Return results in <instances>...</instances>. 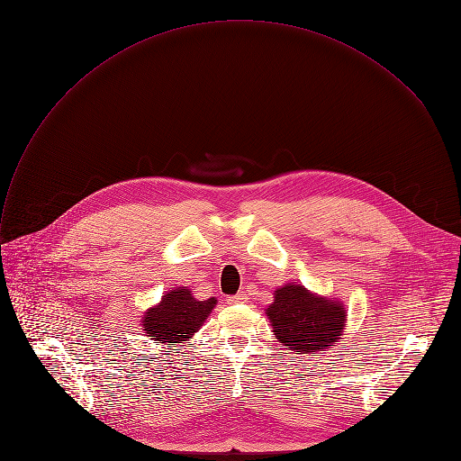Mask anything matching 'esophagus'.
<instances>
[{
  "instance_id": "34e87169",
  "label": "esophagus",
  "mask_w": 461,
  "mask_h": 461,
  "mask_svg": "<svg viewBox=\"0 0 461 461\" xmlns=\"http://www.w3.org/2000/svg\"><path fill=\"white\" fill-rule=\"evenodd\" d=\"M248 301V295L246 294H237V295H231L228 297V304H240V303H246Z\"/></svg>"
}]
</instances>
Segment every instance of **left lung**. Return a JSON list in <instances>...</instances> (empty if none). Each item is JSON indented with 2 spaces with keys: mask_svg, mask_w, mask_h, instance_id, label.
I'll use <instances>...</instances> for the list:
<instances>
[{
  "mask_svg": "<svg viewBox=\"0 0 461 461\" xmlns=\"http://www.w3.org/2000/svg\"><path fill=\"white\" fill-rule=\"evenodd\" d=\"M267 315L274 326L276 339L301 354L322 352L334 347L343 336V304L319 297L301 285L277 288Z\"/></svg>",
  "mask_w": 461,
  "mask_h": 461,
  "instance_id": "obj_1",
  "label": "left lung"
}]
</instances>
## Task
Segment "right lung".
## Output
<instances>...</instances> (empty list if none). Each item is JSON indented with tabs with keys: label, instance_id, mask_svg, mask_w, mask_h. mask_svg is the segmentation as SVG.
<instances>
[{
	"label": "right lung",
	"instance_id": "add662e5",
	"mask_svg": "<svg viewBox=\"0 0 461 461\" xmlns=\"http://www.w3.org/2000/svg\"><path fill=\"white\" fill-rule=\"evenodd\" d=\"M215 304V297L196 301L185 286L169 290L157 306L144 313L142 330L160 343L189 341L194 332H199Z\"/></svg>",
	"mask_w": 461,
	"mask_h": 461
}]
</instances>
